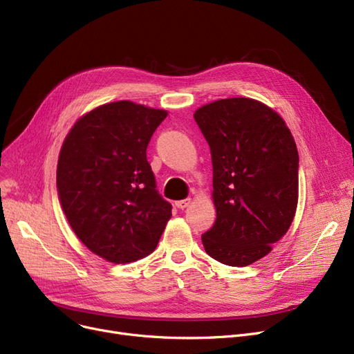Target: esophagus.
Here are the masks:
<instances>
[{
  "label": "esophagus",
  "instance_id": "obj_1",
  "mask_svg": "<svg viewBox=\"0 0 354 354\" xmlns=\"http://www.w3.org/2000/svg\"><path fill=\"white\" fill-rule=\"evenodd\" d=\"M189 203H191V199L188 198V199H180V201H176V202H175V205H176V208H179V209H185V208H188V207H189Z\"/></svg>",
  "mask_w": 354,
  "mask_h": 354
}]
</instances>
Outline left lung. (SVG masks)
<instances>
[{
  "label": "left lung",
  "instance_id": "obj_1",
  "mask_svg": "<svg viewBox=\"0 0 354 354\" xmlns=\"http://www.w3.org/2000/svg\"><path fill=\"white\" fill-rule=\"evenodd\" d=\"M211 149L216 219L202 234L207 254L231 267L266 257L290 228L299 199V152L274 110L247 97L194 113Z\"/></svg>",
  "mask_w": 354,
  "mask_h": 354
}]
</instances>
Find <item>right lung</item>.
Wrapping results in <instances>:
<instances>
[{"mask_svg":"<svg viewBox=\"0 0 354 354\" xmlns=\"http://www.w3.org/2000/svg\"><path fill=\"white\" fill-rule=\"evenodd\" d=\"M166 111L127 100L84 115L57 163L63 212L82 243L115 264L155 251L172 205L156 189L146 149Z\"/></svg>","mask_w":354,"mask_h":354,"instance_id":"add662e5","label":"right lung"}]
</instances>
